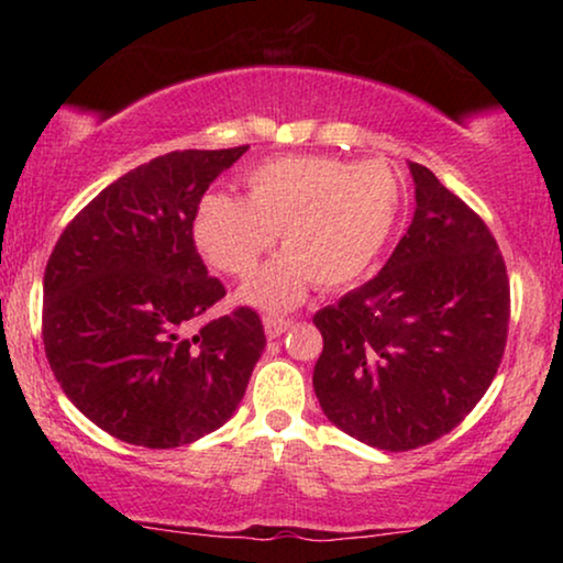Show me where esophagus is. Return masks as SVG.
I'll return each mask as SVG.
<instances>
[{"mask_svg":"<svg viewBox=\"0 0 563 563\" xmlns=\"http://www.w3.org/2000/svg\"><path fill=\"white\" fill-rule=\"evenodd\" d=\"M264 328H266V335L268 338H279L282 333H287V330L291 328V320L289 318H264Z\"/></svg>","mask_w":563,"mask_h":563,"instance_id":"obj_1","label":"esophagus"}]
</instances>
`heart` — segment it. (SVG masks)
I'll list each match as a JSON object with an SVG mask.
<instances>
[{
	"label": "heart",
	"instance_id": "obj_1",
	"mask_svg": "<svg viewBox=\"0 0 563 563\" xmlns=\"http://www.w3.org/2000/svg\"><path fill=\"white\" fill-rule=\"evenodd\" d=\"M245 187L249 199L207 195L195 238L214 268L245 279L282 230L287 253L243 291L264 310L297 305L312 282L338 289L358 279L387 245L402 210V184L384 161L282 156L253 168Z\"/></svg>",
	"mask_w": 563,
	"mask_h": 563
}]
</instances>
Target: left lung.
Here are the masks:
<instances>
[{
  "instance_id": "left-lung-1",
  "label": "left lung",
  "mask_w": 563,
  "mask_h": 563,
  "mask_svg": "<svg viewBox=\"0 0 563 563\" xmlns=\"http://www.w3.org/2000/svg\"><path fill=\"white\" fill-rule=\"evenodd\" d=\"M410 172L418 207L387 264L312 318L322 412L382 451L451 433L495 379L510 325V279L487 222L430 168Z\"/></svg>"
}]
</instances>
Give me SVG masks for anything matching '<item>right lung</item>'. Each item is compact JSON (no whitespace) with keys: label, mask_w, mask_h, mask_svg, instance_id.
<instances>
[{"label":"right lung","mask_w":563,"mask_h":563,"mask_svg":"<svg viewBox=\"0 0 563 563\" xmlns=\"http://www.w3.org/2000/svg\"><path fill=\"white\" fill-rule=\"evenodd\" d=\"M249 145L172 151L99 191L43 276V345L66 397L120 441L176 449L218 430L266 345L256 310L191 330L225 297L195 243L205 191Z\"/></svg>","instance_id":"right-lung-1"}]
</instances>
